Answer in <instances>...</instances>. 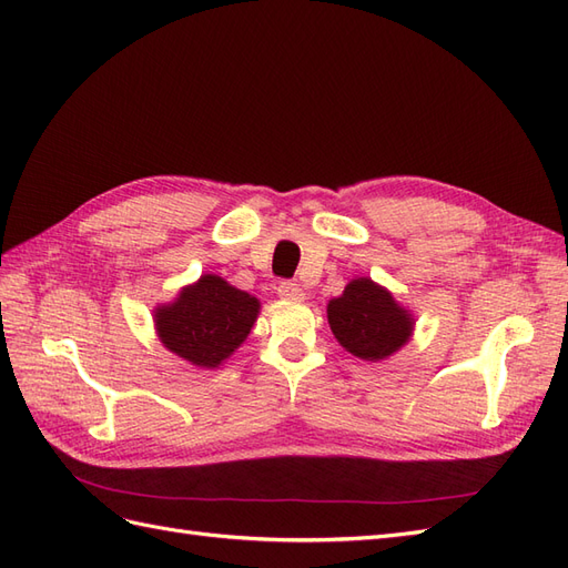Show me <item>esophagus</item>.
<instances>
[{"instance_id":"1","label":"esophagus","mask_w":568,"mask_h":568,"mask_svg":"<svg viewBox=\"0 0 568 568\" xmlns=\"http://www.w3.org/2000/svg\"><path fill=\"white\" fill-rule=\"evenodd\" d=\"M277 294L282 298H286V301H301V298H305V291L296 282H280Z\"/></svg>"}]
</instances>
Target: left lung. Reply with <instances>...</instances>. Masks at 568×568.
<instances>
[{"instance_id":"obj_1","label":"left lung","mask_w":568,"mask_h":568,"mask_svg":"<svg viewBox=\"0 0 568 568\" xmlns=\"http://www.w3.org/2000/svg\"><path fill=\"white\" fill-rule=\"evenodd\" d=\"M326 317L341 346L372 363L400 351L415 326L412 313L393 298L390 291L367 277L348 282L343 294L326 305Z\"/></svg>"}]
</instances>
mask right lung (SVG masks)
<instances>
[{
    "instance_id": "add662e5",
    "label": "right lung",
    "mask_w": 568,
    "mask_h": 568,
    "mask_svg": "<svg viewBox=\"0 0 568 568\" xmlns=\"http://www.w3.org/2000/svg\"><path fill=\"white\" fill-rule=\"evenodd\" d=\"M261 313L255 296L239 291L217 274L180 291V296L153 311L163 346L196 367L215 369L242 346Z\"/></svg>"
}]
</instances>
